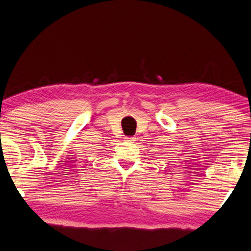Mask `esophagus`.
Instances as JSON below:
<instances>
[{"instance_id":"1","label":"esophagus","mask_w":251,"mask_h":251,"mask_svg":"<svg viewBox=\"0 0 251 251\" xmlns=\"http://www.w3.org/2000/svg\"><path fill=\"white\" fill-rule=\"evenodd\" d=\"M124 139H125L126 142H131V143H133V142H135L134 136H125Z\"/></svg>"}]
</instances>
